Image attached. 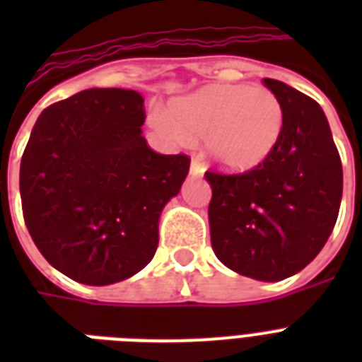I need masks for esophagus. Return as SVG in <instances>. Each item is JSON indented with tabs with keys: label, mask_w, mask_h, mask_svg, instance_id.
I'll return each mask as SVG.
<instances>
[{
	"label": "esophagus",
	"mask_w": 362,
	"mask_h": 362,
	"mask_svg": "<svg viewBox=\"0 0 362 362\" xmlns=\"http://www.w3.org/2000/svg\"><path fill=\"white\" fill-rule=\"evenodd\" d=\"M203 173H204L203 161H201V159H199V158H193L192 159V175L203 176Z\"/></svg>",
	"instance_id": "esophagus-1"
}]
</instances>
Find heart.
I'll return each mask as SVG.
<instances>
[{
    "label": "heart",
    "instance_id": "1",
    "mask_svg": "<svg viewBox=\"0 0 362 362\" xmlns=\"http://www.w3.org/2000/svg\"><path fill=\"white\" fill-rule=\"evenodd\" d=\"M159 129L176 141L206 136L210 156L229 169L261 163L280 139L284 110L274 93L255 86H209L156 115Z\"/></svg>",
    "mask_w": 362,
    "mask_h": 362
}]
</instances>
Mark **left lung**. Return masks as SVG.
<instances>
[{
	"mask_svg": "<svg viewBox=\"0 0 362 362\" xmlns=\"http://www.w3.org/2000/svg\"><path fill=\"white\" fill-rule=\"evenodd\" d=\"M284 110L270 153L244 173L209 169L210 240L221 263L247 278L278 281L325 246L342 201V161L314 99L264 78Z\"/></svg>",
	"mask_w": 362,
	"mask_h": 362,
	"instance_id": "1",
	"label": "left lung"
}]
</instances>
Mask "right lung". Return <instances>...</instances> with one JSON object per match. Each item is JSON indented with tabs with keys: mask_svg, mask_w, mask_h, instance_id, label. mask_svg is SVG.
Listing matches in <instances>:
<instances>
[{
	"mask_svg": "<svg viewBox=\"0 0 362 362\" xmlns=\"http://www.w3.org/2000/svg\"><path fill=\"white\" fill-rule=\"evenodd\" d=\"M144 99L92 88L37 118L20 161L22 214L42 257L71 280L109 286L158 250L159 214L180 192L186 153L153 152Z\"/></svg>",
	"mask_w": 362,
	"mask_h": 362,
	"instance_id": "right-lung-1",
	"label": "right lung"
}]
</instances>
